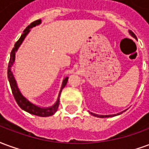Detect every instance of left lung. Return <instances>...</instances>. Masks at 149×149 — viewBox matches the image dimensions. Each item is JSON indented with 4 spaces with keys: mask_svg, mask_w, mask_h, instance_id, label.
Segmentation results:
<instances>
[{
    "mask_svg": "<svg viewBox=\"0 0 149 149\" xmlns=\"http://www.w3.org/2000/svg\"><path fill=\"white\" fill-rule=\"evenodd\" d=\"M128 33H129V34H130L132 37H133V38L136 39V35H135V34L133 33H132L131 30H128ZM124 112H125V111H123V112H119V113H116V114H113V115H98V114H96V113H93V112H89V113H90L91 115L93 116H97V117H100V118H105V117H111V116H116L120 115V114H121V113H123Z\"/></svg>",
    "mask_w": 149,
    "mask_h": 149,
    "instance_id": "1",
    "label": "left lung"
}]
</instances>
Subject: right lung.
I'll use <instances>...</instances> for the list:
<instances>
[{
    "label": "right lung",
    "instance_id": "add662e5",
    "mask_svg": "<svg viewBox=\"0 0 149 149\" xmlns=\"http://www.w3.org/2000/svg\"><path fill=\"white\" fill-rule=\"evenodd\" d=\"M40 23H41V20H37V21H34L32 24H29L24 30L23 33H22V35L20 37V39L18 40L16 42V44H15L14 48L13 49L11 54H10V59H9V62H8V81H9L10 87H11L13 95L15 100H16L17 103V104L20 106L21 109H23L24 111L29 112L30 114H33V115L45 117V116H50L53 115L57 111L59 104H60V96H61V93L62 89L65 87V85H66L67 82H68V77H65L63 80L61 90L59 92L58 98H57V100L56 101V103L50 107H40L37 105V104H35L32 103L31 101L28 100L26 97H24L23 96V94L21 93L19 88H18L17 83V81L15 80L13 73L12 72V67H13V65L14 64L15 55H16V52L17 51V49H19V47L21 46L22 42L24 41V38L26 37L29 33L30 32L31 29L33 27L37 26V25L40 24Z\"/></svg>",
    "mask_w": 149,
    "mask_h": 149
}]
</instances>
